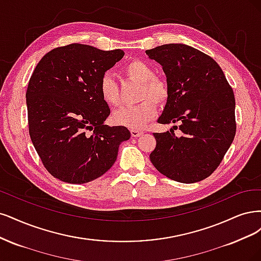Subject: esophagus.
Listing matches in <instances>:
<instances>
[{
  "mask_svg": "<svg viewBox=\"0 0 261 261\" xmlns=\"http://www.w3.org/2000/svg\"><path fill=\"white\" fill-rule=\"evenodd\" d=\"M143 132L141 131V130H137V129H131V136L132 137H140L141 134H142Z\"/></svg>",
  "mask_w": 261,
  "mask_h": 261,
  "instance_id": "esophagus-1",
  "label": "esophagus"
}]
</instances>
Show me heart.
I'll return each mask as SVG.
<instances>
[{
	"label": "heart",
	"mask_w": 261,
	"mask_h": 261,
	"mask_svg": "<svg viewBox=\"0 0 261 261\" xmlns=\"http://www.w3.org/2000/svg\"><path fill=\"white\" fill-rule=\"evenodd\" d=\"M124 73L129 78L142 83L140 98L144 99L136 106H122L114 112L115 123L130 129H142L155 118L157 105L164 104L169 96V87L166 80L155 77L154 69L149 64L141 60H133L123 67ZM99 94L109 106L119 104V92L111 73H104L99 81Z\"/></svg>",
	"instance_id": "b5f03b06"
}]
</instances>
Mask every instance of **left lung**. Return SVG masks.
Here are the masks:
<instances>
[{
  "label": "left lung",
  "instance_id": "obj_1",
  "mask_svg": "<svg viewBox=\"0 0 261 261\" xmlns=\"http://www.w3.org/2000/svg\"><path fill=\"white\" fill-rule=\"evenodd\" d=\"M163 67L169 96L158 122H179L182 137L154 133L149 159L171 180L206 179L222 162L237 131L235 98L225 75L212 57L187 44L170 43L145 51Z\"/></svg>",
  "mask_w": 261,
  "mask_h": 261
}]
</instances>
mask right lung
<instances>
[{
    "instance_id": "right-lung-1",
    "label": "right lung",
    "mask_w": 261,
    "mask_h": 261,
    "mask_svg": "<svg viewBox=\"0 0 261 261\" xmlns=\"http://www.w3.org/2000/svg\"><path fill=\"white\" fill-rule=\"evenodd\" d=\"M123 55L121 49L73 43L52 49L38 63L26 93L29 134L54 178L71 184L99 178L130 139L123 125L104 123L111 109L99 94L102 75Z\"/></svg>"
}]
</instances>
